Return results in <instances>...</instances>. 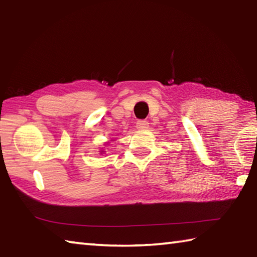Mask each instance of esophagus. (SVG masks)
Instances as JSON below:
<instances>
[{"mask_svg":"<svg viewBox=\"0 0 257 257\" xmlns=\"http://www.w3.org/2000/svg\"><path fill=\"white\" fill-rule=\"evenodd\" d=\"M148 125H149V123H148V121H146V120H138L137 123H136V127H137L138 130L147 129Z\"/></svg>","mask_w":257,"mask_h":257,"instance_id":"1","label":"esophagus"}]
</instances>
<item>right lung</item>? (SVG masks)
<instances>
[{
    "label": "right lung",
    "mask_w": 257,
    "mask_h": 257,
    "mask_svg": "<svg viewBox=\"0 0 257 257\" xmlns=\"http://www.w3.org/2000/svg\"><path fill=\"white\" fill-rule=\"evenodd\" d=\"M101 153H103V152H101Z\"/></svg>",
    "instance_id": "right-lung-1"
}]
</instances>
